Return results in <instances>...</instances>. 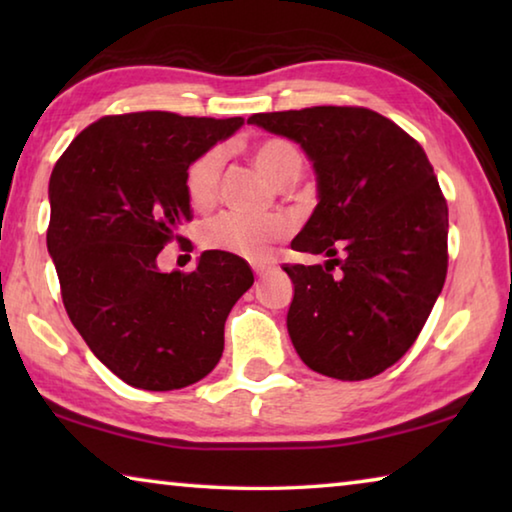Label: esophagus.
<instances>
[{"mask_svg": "<svg viewBox=\"0 0 512 512\" xmlns=\"http://www.w3.org/2000/svg\"><path fill=\"white\" fill-rule=\"evenodd\" d=\"M253 268H255L257 277H264V275H268V271H271V266H266V264H255Z\"/></svg>", "mask_w": 512, "mask_h": 512, "instance_id": "esophagus-1", "label": "esophagus"}]
</instances>
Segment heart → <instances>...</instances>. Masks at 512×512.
Returning <instances> with one entry per match:
<instances>
[{
  "instance_id": "obj_1",
  "label": "heart",
  "mask_w": 512,
  "mask_h": 512,
  "mask_svg": "<svg viewBox=\"0 0 512 512\" xmlns=\"http://www.w3.org/2000/svg\"><path fill=\"white\" fill-rule=\"evenodd\" d=\"M259 173L275 187H289L302 176V155L287 140H264L250 151ZM223 169V151L210 149L192 162L187 171V196L198 210H207L216 201ZM287 235V223L280 216H262V219H246L239 214H221L205 225L203 244L214 250L246 257L264 259L271 253L273 244Z\"/></svg>"
}]
</instances>
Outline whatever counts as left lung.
I'll return each mask as SVG.
<instances>
[{"label":"left lung","instance_id":"left-lung-1","mask_svg":"<svg viewBox=\"0 0 512 512\" xmlns=\"http://www.w3.org/2000/svg\"><path fill=\"white\" fill-rule=\"evenodd\" d=\"M248 124L298 142L316 171L318 205L291 248L329 259L284 264L293 348L320 375H379L418 339L447 275V201L427 153L368 108L259 112Z\"/></svg>","mask_w":512,"mask_h":512}]
</instances>
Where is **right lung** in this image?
Wrapping results in <instances>:
<instances>
[{
    "instance_id": "right-lung-1",
    "label": "right lung",
    "mask_w": 512,
    "mask_h": 512,
    "mask_svg": "<svg viewBox=\"0 0 512 512\" xmlns=\"http://www.w3.org/2000/svg\"><path fill=\"white\" fill-rule=\"evenodd\" d=\"M241 117L128 112L94 121L49 178L47 250L72 325L128 386L176 391L210 375L230 309L253 287L246 259L205 250L162 273L160 250L192 219L187 169Z\"/></svg>"
}]
</instances>
